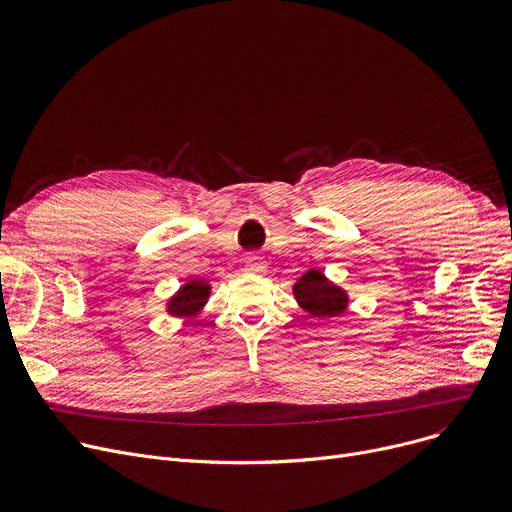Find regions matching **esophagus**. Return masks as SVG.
Listing matches in <instances>:
<instances>
[{
  "instance_id": "34e87169",
  "label": "esophagus",
  "mask_w": 512,
  "mask_h": 512,
  "mask_svg": "<svg viewBox=\"0 0 512 512\" xmlns=\"http://www.w3.org/2000/svg\"><path fill=\"white\" fill-rule=\"evenodd\" d=\"M245 270L251 274H265L267 263L259 255H247L245 257Z\"/></svg>"
}]
</instances>
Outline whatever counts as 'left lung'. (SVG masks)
Returning <instances> with one entry per match:
<instances>
[{"label": "left lung", "instance_id": "obj_1", "mask_svg": "<svg viewBox=\"0 0 512 512\" xmlns=\"http://www.w3.org/2000/svg\"><path fill=\"white\" fill-rule=\"evenodd\" d=\"M292 294L297 299L299 307L315 319H334L348 311V297L346 288L332 282L324 270L319 267H309V270L294 282Z\"/></svg>", "mask_w": 512, "mask_h": 512}]
</instances>
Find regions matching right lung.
Wrapping results in <instances>:
<instances>
[{
    "mask_svg": "<svg viewBox=\"0 0 512 512\" xmlns=\"http://www.w3.org/2000/svg\"><path fill=\"white\" fill-rule=\"evenodd\" d=\"M209 297H211V284L203 278H191L186 280L166 301V313L176 319H182L184 324H188V321H197Z\"/></svg>",
    "mask_w": 512,
    "mask_h": 512,
    "instance_id": "obj_1",
    "label": "right lung"
}]
</instances>
